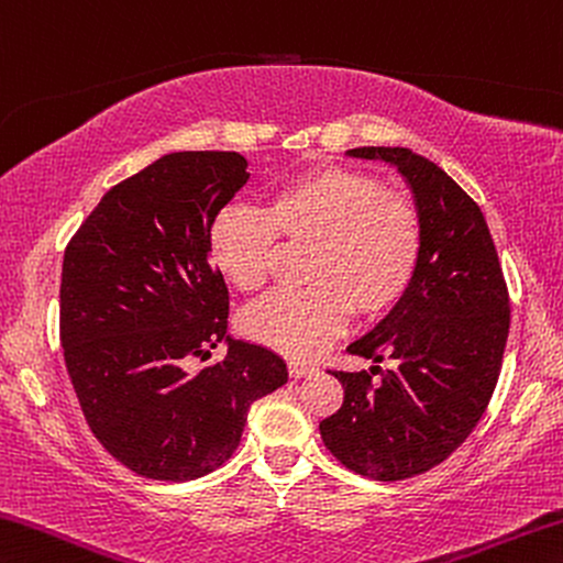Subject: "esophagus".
<instances>
[{"label": "esophagus", "instance_id": "obj_1", "mask_svg": "<svg viewBox=\"0 0 563 563\" xmlns=\"http://www.w3.org/2000/svg\"><path fill=\"white\" fill-rule=\"evenodd\" d=\"M314 367H309V365H299V362H289V375L294 377V379H299V377H311L314 375Z\"/></svg>", "mask_w": 563, "mask_h": 563}]
</instances>
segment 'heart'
I'll use <instances>...</instances> for the list:
<instances>
[{
	"instance_id": "obj_1",
	"label": "heart",
	"mask_w": 563,
	"mask_h": 563,
	"mask_svg": "<svg viewBox=\"0 0 563 563\" xmlns=\"http://www.w3.org/2000/svg\"><path fill=\"white\" fill-rule=\"evenodd\" d=\"M282 236L311 246L307 291L274 294L241 319L258 344L291 360H311L334 342L354 314L372 322L408 291L420 262V213L387 194L367 173L322 166L301 173L272 196L269 209L227 206L209 231L213 266L239 291L269 282Z\"/></svg>"
}]
</instances>
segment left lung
<instances>
[{"mask_svg": "<svg viewBox=\"0 0 563 563\" xmlns=\"http://www.w3.org/2000/svg\"><path fill=\"white\" fill-rule=\"evenodd\" d=\"M347 155L400 173L420 213L422 246L405 297L347 347L395 365L332 372L344 400L319 432L350 471L402 481L443 463L486 412L511 324L508 289L478 203L443 168L408 148Z\"/></svg>", "mask_w": 563, "mask_h": 563, "instance_id": "obj_1", "label": "left lung"}]
</instances>
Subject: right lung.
I'll return each instance as SVG.
<instances>
[{"instance_id":"obj_1","label":"right lung","mask_w":563,"mask_h":563,"mask_svg":"<svg viewBox=\"0 0 563 563\" xmlns=\"http://www.w3.org/2000/svg\"><path fill=\"white\" fill-rule=\"evenodd\" d=\"M227 151H180L112 186L65 249L59 340L85 420L137 475L194 481L236 451L287 362L227 334L209 231L249 180ZM221 339L228 357L194 371Z\"/></svg>"}]
</instances>
